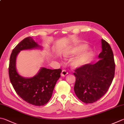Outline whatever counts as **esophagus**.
<instances>
[{"instance_id":"esophagus-1","label":"esophagus","mask_w":124,"mask_h":124,"mask_svg":"<svg viewBox=\"0 0 124 124\" xmlns=\"http://www.w3.org/2000/svg\"><path fill=\"white\" fill-rule=\"evenodd\" d=\"M67 74H68V72H67L66 70H63L62 71V73L61 74V75L62 76H66Z\"/></svg>"}]
</instances>
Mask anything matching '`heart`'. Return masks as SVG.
Masks as SVG:
<instances>
[{
	"mask_svg": "<svg viewBox=\"0 0 124 124\" xmlns=\"http://www.w3.org/2000/svg\"><path fill=\"white\" fill-rule=\"evenodd\" d=\"M87 48V44L80 45L65 50L63 53V56L65 58H69L78 54L72 59L71 66L74 69L79 68L87 64L92 56L91 51L85 50Z\"/></svg>",
	"mask_w": 124,
	"mask_h": 124,
	"instance_id": "obj_1",
	"label": "heart"
}]
</instances>
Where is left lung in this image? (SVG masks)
Masks as SVG:
<instances>
[{
    "mask_svg": "<svg viewBox=\"0 0 124 124\" xmlns=\"http://www.w3.org/2000/svg\"><path fill=\"white\" fill-rule=\"evenodd\" d=\"M102 51L95 64H87L76 69L74 92L79 99L85 103H93L106 93L113 80L115 62L111 46L101 39Z\"/></svg>",
    "mask_w": 124,
    "mask_h": 124,
    "instance_id": "left-lung-1",
    "label": "left lung"
}]
</instances>
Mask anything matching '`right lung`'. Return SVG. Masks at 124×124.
I'll list each match as a JSON object with an SVG mask.
<instances>
[{
	"mask_svg": "<svg viewBox=\"0 0 124 124\" xmlns=\"http://www.w3.org/2000/svg\"><path fill=\"white\" fill-rule=\"evenodd\" d=\"M41 49L31 37L24 39L13 49L10 56L8 74L11 84L16 92L29 103L40 106L48 102L52 96L57 81L61 76L62 70L41 68L32 78L22 77L16 69V58L21 50Z\"/></svg>",
	"mask_w": 124,
	"mask_h": 124,
	"instance_id": "right-lung-1",
	"label": "right lung"
}]
</instances>
